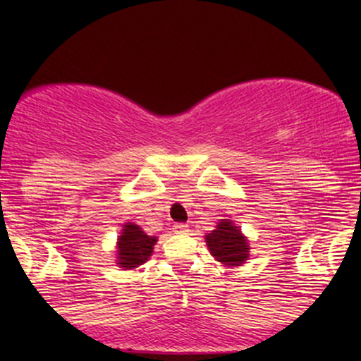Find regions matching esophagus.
Listing matches in <instances>:
<instances>
[{
	"mask_svg": "<svg viewBox=\"0 0 361 361\" xmlns=\"http://www.w3.org/2000/svg\"><path fill=\"white\" fill-rule=\"evenodd\" d=\"M173 231L176 232V234H187L188 225L187 224H176V225H173Z\"/></svg>",
	"mask_w": 361,
	"mask_h": 361,
	"instance_id": "34e87169",
	"label": "esophagus"
}]
</instances>
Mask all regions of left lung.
Wrapping results in <instances>:
<instances>
[{
	"label": "left lung",
	"mask_w": 361,
	"mask_h": 361,
	"mask_svg": "<svg viewBox=\"0 0 361 361\" xmlns=\"http://www.w3.org/2000/svg\"><path fill=\"white\" fill-rule=\"evenodd\" d=\"M207 248L218 262L225 265H239L248 258V241L238 227L224 220L216 225V231L206 235Z\"/></svg>",
	"instance_id": "1"
}]
</instances>
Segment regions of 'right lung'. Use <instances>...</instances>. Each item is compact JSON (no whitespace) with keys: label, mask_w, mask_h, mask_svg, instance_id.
I'll use <instances>...</instances> for the list:
<instances>
[{"label":"right lung","mask_w":361,"mask_h":361,"mask_svg":"<svg viewBox=\"0 0 361 361\" xmlns=\"http://www.w3.org/2000/svg\"><path fill=\"white\" fill-rule=\"evenodd\" d=\"M157 239L147 235L137 225H123L122 235L118 238V264L123 269H134L145 264L154 251Z\"/></svg>","instance_id":"1"}]
</instances>
